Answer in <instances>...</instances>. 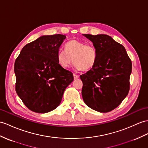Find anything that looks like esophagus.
I'll use <instances>...</instances> for the list:
<instances>
[{
    "label": "esophagus",
    "instance_id": "esophagus-1",
    "mask_svg": "<svg viewBox=\"0 0 148 148\" xmlns=\"http://www.w3.org/2000/svg\"><path fill=\"white\" fill-rule=\"evenodd\" d=\"M73 78H74L75 80H76V79H78L79 78V76H78V75H76V74H73Z\"/></svg>",
    "mask_w": 148,
    "mask_h": 148
}]
</instances>
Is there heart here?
<instances>
[{
	"label": "heart",
	"instance_id": "obj_1",
	"mask_svg": "<svg viewBox=\"0 0 148 148\" xmlns=\"http://www.w3.org/2000/svg\"><path fill=\"white\" fill-rule=\"evenodd\" d=\"M97 53L94 46L84 41L73 39L65 45V51L57 53L58 63L63 68H69L73 61V66L78 70H88L95 65Z\"/></svg>",
	"mask_w": 148,
	"mask_h": 148
}]
</instances>
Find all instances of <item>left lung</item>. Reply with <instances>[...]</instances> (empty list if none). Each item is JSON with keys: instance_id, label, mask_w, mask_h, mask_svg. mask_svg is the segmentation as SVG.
I'll use <instances>...</instances> for the list:
<instances>
[{"instance_id": "obj_1", "label": "left lung", "mask_w": 148, "mask_h": 148, "mask_svg": "<svg viewBox=\"0 0 148 148\" xmlns=\"http://www.w3.org/2000/svg\"><path fill=\"white\" fill-rule=\"evenodd\" d=\"M97 50L95 65L80 75L82 95L86 105L108 112L120 105L130 88L132 62L124 47L106 34H84Z\"/></svg>"}]
</instances>
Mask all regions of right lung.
<instances>
[{
    "label": "right lung",
    "instance_id": "obj_1",
    "mask_svg": "<svg viewBox=\"0 0 148 148\" xmlns=\"http://www.w3.org/2000/svg\"><path fill=\"white\" fill-rule=\"evenodd\" d=\"M66 36H42L25 45L14 64L16 91L29 109L46 113L58 106L73 73L58 63L57 53Z\"/></svg>",
    "mask_w": 148,
    "mask_h": 148
}]
</instances>
